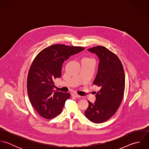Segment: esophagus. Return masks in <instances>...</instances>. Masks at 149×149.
Masks as SVG:
<instances>
[{
    "label": "esophagus",
    "instance_id": "esophagus-1",
    "mask_svg": "<svg viewBox=\"0 0 149 149\" xmlns=\"http://www.w3.org/2000/svg\"><path fill=\"white\" fill-rule=\"evenodd\" d=\"M72 96L73 97H80V96L79 95H78L77 93H74V92H73V93H72Z\"/></svg>",
    "mask_w": 149,
    "mask_h": 149
}]
</instances>
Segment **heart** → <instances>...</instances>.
<instances>
[{
    "label": "heart",
    "mask_w": 149,
    "mask_h": 149,
    "mask_svg": "<svg viewBox=\"0 0 149 149\" xmlns=\"http://www.w3.org/2000/svg\"><path fill=\"white\" fill-rule=\"evenodd\" d=\"M83 60H92L91 58H88V57H85V58H84Z\"/></svg>",
    "instance_id": "heart-1"
}]
</instances>
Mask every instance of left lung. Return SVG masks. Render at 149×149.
<instances>
[{"label": "left lung", "mask_w": 149, "mask_h": 149, "mask_svg": "<svg viewBox=\"0 0 149 149\" xmlns=\"http://www.w3.org/2000/svg\"><path fill=\"white\" fill-rule=\"evenodd\" d=\"M99 58L100 63L93 84L99 87L94 103L88 101L85 116L95 123L104 122L117 111L125 89V74L119 57L104 46L88 49Z\"/></svg>", "instance_id": "1"}]
</instances>
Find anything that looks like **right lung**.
Instances as JSON below:
<instances>
[{
	"instance_id": "add662e5",
	"label": "right lung",
	"mask_w": 149,
	"mask_h": 149,
	"mask_svg": "<svg viewBox=\"0 0 149 149\" xmlns=\"http://www.w3.org/2000/svg\"><path fill=\"white\" fill-rule=\"evenodd\" d=\"M84 49L55 44L43 49L34 59L27 75V94L32 106L43 118L53 119L61 113L70 95L54 91V81L61 77L64 61Z\"/></svg>"
}]
</instances>
